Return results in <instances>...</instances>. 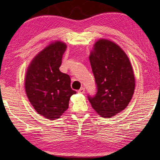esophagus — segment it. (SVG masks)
Masks as SVG:
<instances>
[{
  "label": "esophagus",
  "mask_w": 160,
  "mask_h": 160,
  "mask_svg": "<svg viewBox=\"0 0 160 160\" xmlns=\"http://www.w3.org/2000/svg\"><path fill=\"white\" fill-rule=\"evenodd\" d=\"M84 92H85V89H84V88H83V87L81 88V89L78 90V93H84Z\"/></svg>",
  "instance_id": "obj_1"
}]
</instances>
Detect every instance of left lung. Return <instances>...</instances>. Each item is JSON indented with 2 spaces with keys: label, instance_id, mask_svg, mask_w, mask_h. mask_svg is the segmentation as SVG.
<instances>
[{
  "label": "left lung",
  "instance_id": "obj_1",
  "mask_svg": "<svg viewBox=\"0 0 160 160\" xmlns=\"http://www.w3.org/2000/svg\"><path fill=\"white\" fill-rule=\"evenodd\" d=\"M89 60L97 93L88 99L97 113L110 118L123 111L133 95L135 80L130 60L118 45L105 39L95 43Z\"/></svg>",
  "mask_w": 160,
  "mask_h": 160
}]
</instances>
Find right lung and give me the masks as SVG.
Here are the masks:
<instances>
[{
	"mask_svg": "<svg viewBox=\"0 0 160 160\" xmlns=\"http://www.w3.org/2000/svg\"><path fill=\"white\" fill-rule=\"evenodd\" d=\"M67 45L60 41L51 43L41 51L28 67L25 91L37 113L49 120H56L69 107L71 78L59 67Z\"/></svg>",
	"mask_w": 160,
	"mask_h": 160,
	"instance_id": "obj_1",
	"label": "right lung"
}]
</instances>
